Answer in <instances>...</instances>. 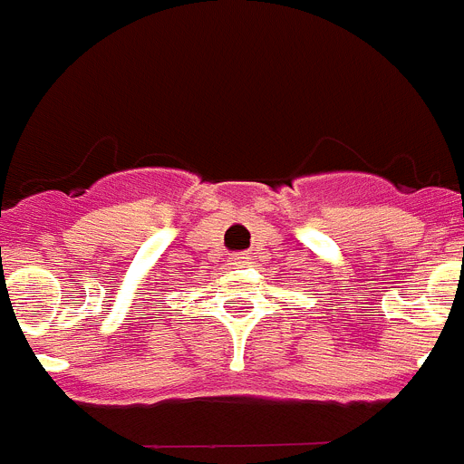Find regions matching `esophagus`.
<instances>
[{
	"label": "esophagus",
	"instance_id": "34e87169",
	"mask_svg": "<svg viewBox=\"0 0 464 464\" xmlns=\"http://www.w3.org/2000/svg\"><path fill=\"white\" fill-rule=\"evenodd\" d=\"M229 260H232V265H246V262H248V257L244 256V253H239V256H235V257H229Z\"/></svg>",
	"mask_w": 464,
	"mask_h": 464
}]
</instances>
